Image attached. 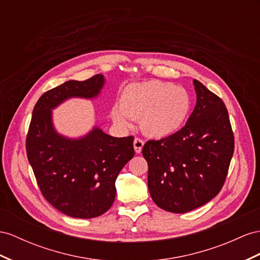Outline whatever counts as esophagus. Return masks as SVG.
<instances>
[{"label": "esophagus", "instance_id": "34e87169", "mask_svg": "<svg viewBox=\"0 0 260 260\" xmlns=\"http://www.w3.org/2000/svg\"><path fill=\"white\" fill-rule=\"evenodd\" d=\"M143 146H144V142L142 141L141 138H135L134 139V149L136 154H141L142 149H143Z\"/></svg>", "mask_w": 260, "mask_h": 260}]
</instances>
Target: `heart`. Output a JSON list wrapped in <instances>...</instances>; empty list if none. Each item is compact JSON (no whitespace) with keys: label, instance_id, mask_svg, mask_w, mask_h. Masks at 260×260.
<instances>
[{"label":"heart","instance_id":"b5f03b06","mask_svg":"<svg viewBox=\"0 0 260 260\" xmlns=\"http://www.w3.org/2000/svg\"><path fill=\"white\" fill-rule=\"evenodd\" d=\"M191 108L189 93L169 82L148 81L131 84L122 91L119 109L111 111L117 125L128 127V117L139 118L143 134L150 138L174 135L182 127Z\"/></svg>","mask_w":260,"mask_h":260}]
</instances>
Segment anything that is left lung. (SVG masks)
I'll return each instance as SVG.
<instances>
[{
  "instance_id": "8db88e82",
  "label": "left lung",
  "mask_w": 260,
  "mask_h": 260,
  "mask_svg": "<svg viewBox=\"0 0 260 260\" xmlns=\"http://www.w3.org/2000/svg\"><path fill=\"white\" fill-rule=\"evenodd\" d=\"M197 104L187 124L174 135L148 141V189L159 208L185 213L216 197L228 176L234 135L224 102L193 80Z\"/></svg>"
}]
</instances>
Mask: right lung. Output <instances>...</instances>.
<instances>
[{
	"instance_id": "right-lung-1",
	"label": "right lung",
	"mask_w": 260,
	"mask_h": 260,
	"mask_svg": "<svg viewBox=\"0 0 260 260\" xmlns=\"http://www.w3.org/2000/svg\"><path fill=\"white\" fill-rule=\"evenodd\" d=\"M105 84L103 75L70 80L39 98L26 138V152L43 196L63 214L76 218L102 215L114 202L115 181L134 157V137H113L94 126L70 138L56 131L52 110L71 98L92 100Z\"/></svg>"
}]
</instances>
